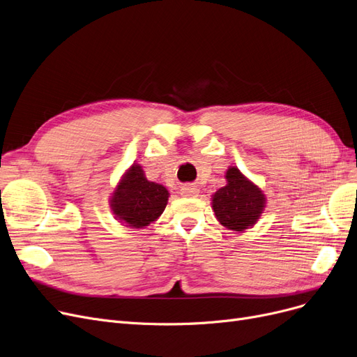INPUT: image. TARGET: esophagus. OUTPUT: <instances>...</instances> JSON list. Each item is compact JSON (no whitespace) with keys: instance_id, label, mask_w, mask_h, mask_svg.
<instances>
[{"instance_id":"esophagus-1","label":"esophagus","mask_w":357,"mask_h":357,"mask_svg":"<svg viewBox=\"0 0 357 357\" xmlns=\"http://www.w3.org/2000/svg\"><path fill=\"white\" fill-rule=\"evenodd\" d=\"M198 194H199V191L197 187H194V185H185V187H182V190H181L182 197L194 198V197H198Z\"/></svg>"}]
</instances>
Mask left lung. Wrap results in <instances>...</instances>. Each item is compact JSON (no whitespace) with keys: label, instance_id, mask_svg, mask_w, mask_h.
<instances>
[{"label":"left lung","instance_id":"left-lung-1","mask_svg":"<svg viewBox=\"0 0 357 357\" xmlns=\"http://www.w3.org/2000/svg\"><path fill=\"white\" fill-rule=\"evenodd\" d=\"M225 178V187L211 195V207L222 226L241 234L258 222L267 198L258 185L248 179L236 166L227 167Z\"/></svg>","mask_w":357,"mask_h":357}]
</instances>
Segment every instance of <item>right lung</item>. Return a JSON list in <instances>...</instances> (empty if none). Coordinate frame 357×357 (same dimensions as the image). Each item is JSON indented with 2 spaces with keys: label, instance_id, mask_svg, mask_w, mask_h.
I'll list each match as a JSON object with an SVG mask.
<instances>
[{
  "label": "right lung",
  "instance_id": "obj_1",
  "mask_svg": "<svg viewBox=\"0 0 357 357\" xmlns=\"http://www.w3.org/2000/svg\"><path fill=\"white\" fill-rule=\"evenodd\" d=\"M169 191L146 178L143 166L134 163L116 183L109 198L115 219L131 229H142L156 222L165 211Z\"/></svg>",
  "mask_w": 357,
  "mask_h": 357
}]
</instances>
